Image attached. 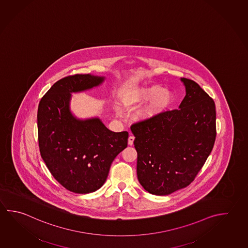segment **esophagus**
<instances>
[{"mask_svg":"<svg viewBox=\"0 0 248 248\" xmlns=\"http://www.w3.org/2000/svg\"><path fill=\"white\" fill-rule=\"evenodd\" d=\"M134 136H130L129 139H128V144H129V145H132L133 142H134Z\"/></svg>","mask_w":248,"mask_h":248,"instance_id":"obj_1","label":"esophagus"}]
</instances>
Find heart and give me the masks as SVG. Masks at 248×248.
Masks as SVG:
<instances>
[{"mask_svg":"<svg viewBox=\"0 0 248 248\" xmlns=\"http://www.w3.org/2000/svg\"><path fill=\"white\" fill-rule=\"evenodd\" d=\"M151 100L150 104L143 109L142 117L152 118L165 111L171 102V95L159 86H152L139 91L132 102Z\"/></svg>","mask_w":248,"mask_h":248,"instance_id":"b5f03b06","label":"heart"}]
</instances>
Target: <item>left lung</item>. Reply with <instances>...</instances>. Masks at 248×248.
Here are the masks:
<instances>
[{"label":"left lung","instance_id":"left-lung-1","mask_svg":"<svg viewBox=\"0 0 248 248\" xmlns=\"http://www.w3.org/2000/svg\"><path fill=\"white\" fill-rule=\"evenodd\" d=\"M186 95L179 109H167L130 126L138 152L141 186L154 195L188 186L213 150L216 139L214 101L198 83L181 78Z\"/></svg>","mask_w":248,"mask_h":248}]
</instances>
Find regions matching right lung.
I'll return each instance as SVG.
<instances>
[{
	"mask_svg": "<svg viewBox=\"0 0 248 248\" xmlns=\"http://www.w3.org/2000/svg\"><path fill=\"white\" fill-rule=\"evenodd\" d=\"M103 81L104 78L88 74L68 76L53 84L38 106L41 156L57 182L75 193L99 189L115 157L128 144L127 131L113 132L97 118L80 121L70 113V92Z\"/></svg>",
	"mask_w": 248,
	"mask_h": 248,
	"instance_id": "add662e5",
	"label": "right lung"
}]
</instances>
